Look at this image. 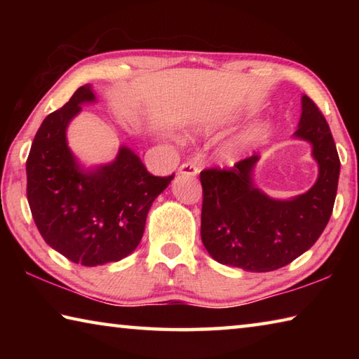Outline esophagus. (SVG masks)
Instances as JSON below:
<instances>
[{
  "mask_svg": "<svg viewBox=\"0 0 359 359\" xmlns=\"http://www.w3.org/2000/svg\"><path fill=\"white\" fill-rule=\"evenodd\" d=\"M179 172L180 174H187V175H196L199 172V166L196 165V163H193V161H187V163H184V165L179 168Z\"/></svg>",
  "mask_w": 359,
  "mask_h": 359,
  "instance_id": "esophagus-1",
  "label": "esophagus"
}]
</instances>
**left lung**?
I'll use <instances>...</instances> for the list:
<instances>
[{
  "instance_id": "obj_1",
  "label": "left lung",
  "mask_w": 359,
  "mask_h": 359,
  "mask_svg": "<svg viewBox=\"0 0 359 359\" xmlns=\"http://www.w3.org/2000/svg\"><path fill=\"white\" fill-rule=\"evenodd\" d=\"M294 136L312 144L320 174L311 190L290 201H277L253 187L258 155L199 174L201 239L218 263L250 272L276 271L301 257L323 233L336 201L340 160L330 125L309 96H302Z\"/></svg>"
}]
</instances>
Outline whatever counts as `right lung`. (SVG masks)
<instances>
[{"mask_svg": "<svg viewBox=\"0 0 359 359\" xmlns=\"http://www.w3.org/2000/svg\"><path fill=\"white\" fill-rule=\"evenodd\" d=\"M93 100L92 85H83L48 114L27 160V198L42 239L82 266L128 257L142 239L151 203L174 179L151 175L128 147L111 165L88 172L79 168L66 144V126L82 102Z\"/></svg>", "mask_w": 359, "mask_h": 359, "instance_id": "1", "label": "right lung"}]
</instances>
